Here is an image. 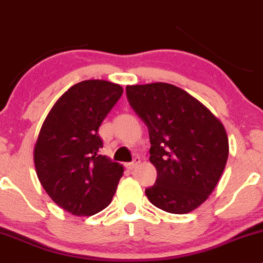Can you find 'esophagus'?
<instances>
[{
	"mask_svg": "<svg viewBox=\"0 0 263 263\" xmlns=\"http://www.w3.org/2000/svg\"><path fill=\"white\" fill-rule=\"evenodd\" d=\"M140 163H141V159L140 158H135L131 163H127V164H126V167H127L128 170L132 171V170H135V168L137 167V165L140 164Z\"/></svg>",
	"mask_w": 263,
	"mask_h": 263,
	"instance_id": "1",
	"label": "esophagus"
}]
</instances>
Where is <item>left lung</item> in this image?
I'll return each instance as SVG.
<instances>
[{
  "mask_svg": "<svg viewBox=\"0 0 263 263\" xmlns=\"http://www.w3.org/2000/svg\"><path fill=\"white\" fill-rule=\"evenodd\" d=\"M126 93L148 128L149 161L157 170L155 185L146 189L148 200L172 214L197 209L215 189L228 162L222 123L172 84L128 85Z\"/></svg>",
  "mask_w": 263,
  "mask_h": 263,
  "instance_id": "obj_1",
  "label": "left lung"
}]
</instances>
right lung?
<instances>
[{
	"mask_svg": "<svg viewBox=\"0 0 263 263\" xmlns=\"http://www.w3.org/2000/svg\"><path fill=\"white\" fill-rule=\"evenodd\" d=\"M122 92L106 80L81 81L60 96L42 125L34 147L38 179L73 215L104 210L116 193L123 167L99 153V127Z\"/></svg>",
	"mask_w": 263,
	"mask_h": 263,
	"instance_id": "right-lung-1",
	"label": "right lung"
}]
</instances>
